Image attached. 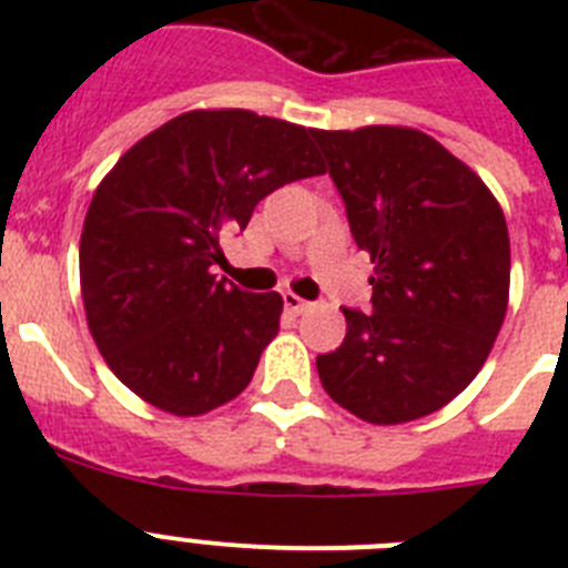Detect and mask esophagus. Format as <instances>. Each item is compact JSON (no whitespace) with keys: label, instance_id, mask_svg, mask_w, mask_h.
Here are the masks:
<instances>
[{"label":"esophagus","instance_id":"obj_1","mask_svg":"<svg viewBox=\"0 0 568 568\" xmlns=\"http://www.w3.org/2000/svg\"><path fill=\"white\" fill-rule=\"evenodd\" d=\"M284 307H287L290 313L298 315L310 307V301H304L301 295H295V293H284Z\"/></svg>","mask_w":568,"mask_h":568}]
</instances>
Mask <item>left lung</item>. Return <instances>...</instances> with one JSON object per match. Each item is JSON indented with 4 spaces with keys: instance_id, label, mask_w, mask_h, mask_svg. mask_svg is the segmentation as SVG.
<instances>
[{
    "instance_id": "1",
    "label": "left lung",
    "mask_w": 568,
    "mask_h": 568,
    "mask_svg": "<svg viewBox=\"0 0 568 568\" xmlns=\"http://www.w3.org/2000/svg\"><path fill=\"white\" fill-rule=\"evenodd\" d=\"M375 264L373 310L318 355L321 386L366 424L438 413L480 373L509 307V230L480 175L400 124L313 130Z\"/></svg>"
}]
</instances>
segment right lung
<instances>
[{
    "label": "right lung",
    "instance_id": "right-lung-1",
    "mask_svg": "<svg viewBox=\"0 0 568 568\" xmlns=\"http://www.w3.org/2000/svg\"><path fill=\"white\" fill-rule=\"evenodd\" d=\"M310 135L253 110H190L99 182L79 241L84 315L104 364L155 409L195 418L253 381L284 301L213 267L264 195L327 173Z\"/></svg>",
    "mask_w": 568,
    "mask_h": 568
}]
</instances>
